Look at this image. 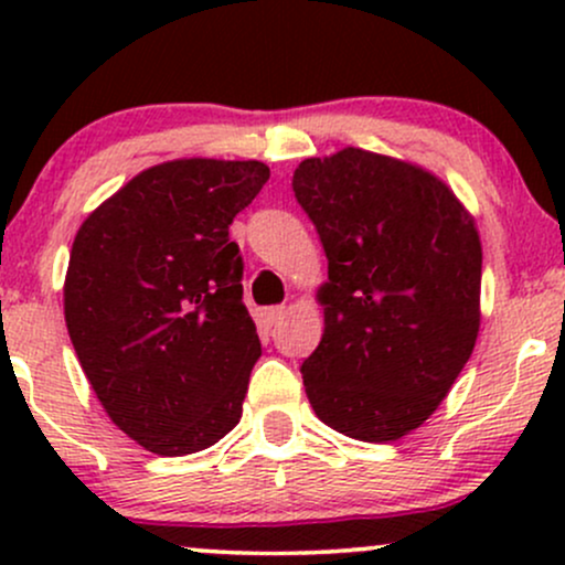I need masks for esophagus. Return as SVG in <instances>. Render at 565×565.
<instances>
[{
    "instance_id": "esophagus-1",
    "label": "esophagus",
    "mask_w": 565,
    "mask_h": 565,
    "mask_svg": "<svg viewBox=\"0 0 565 565\" xmlns=\"http://www.w3.org/2000/svg\"><path fill=\"white\" fill-rule=\"evenodd\" d=\"M284 316H287V308H284V305H276V308H268V310H265V321H268L270 327H276V323L281 321Z\"/></svg>"
}]
</instances>
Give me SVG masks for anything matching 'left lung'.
<instances>
[{
  "instance_id": "8db88e82",
  "label": "left lung",
  "mask_w": 565,
  "mask_h": 565,
  "mask_svg": "<svg viewBox=\"0 0 565 565\" xmlns=\"http://www.w3.org/2000/svg\"><path fill=\"white\" fill-rule=\"evenodd\" d=\"M329 260L323 334L302 361L316 417L369 444L440 406L481 327V238L444 180L364 148L305 159L291 178Z\"/></svg>"
}]
</instances>
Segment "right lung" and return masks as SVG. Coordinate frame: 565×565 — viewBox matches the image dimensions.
<instances>
[{"instance_id":"add662e5","label":"right lung","mask_w":565,"mask_h":565,"mask_svg":"<svg viewBox=\"0 0 565 565\" xmlns=\"http://www.w3.org/2000/svg\"><path fill=\"white\" fill-rule=\"evenodd\" d=\"M268 178L263 161H164L76 233L63 287L68 337L97 401L142 449H210L242 419L263 350L228 228Z\"/></svg>"}]
</instances>
